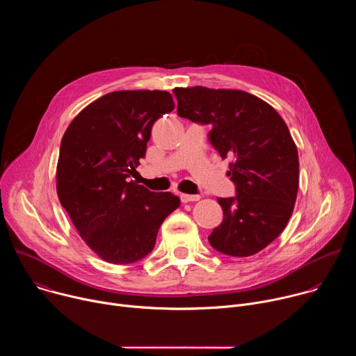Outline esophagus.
Here are the masks:
<instances>
[{"mask_svg":"<svg viewBox=\"0 0 356 356\" xmlns=\"http://www.w3.org/2000/svg\"><path fill=\"white\" fill-rule=\"evenodd\" d=\"M201 197L198 194H180V200L183 202H190V201H198Z\"/></svg>","mask_w":356,"mask_h":356,"instance_id":"34e87169","label":"esophagus"}]
</instances>
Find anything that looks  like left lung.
<instances>
[{"label":"left lung","instance_id":"1","mask_svg":"<svg viewBox=\"0 0 356 356\" xmlns=\"http://www.w3.org/2000/svg\"><path fill=\"white\" fill-rule=\"evenodd\" d=\"M177 114L211 125L210 142L222 159L236 195L217 198L222 222L209 241L228 257L255 255L286 228L298 190V154L290 131L266 101L241 90L176 87Z\"/></svg>","mask_w":356,"mask_h":356}]
</instances>
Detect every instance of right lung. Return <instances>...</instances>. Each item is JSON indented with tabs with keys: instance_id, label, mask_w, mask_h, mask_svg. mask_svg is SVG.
Wrapping results in <instances>:
<instances>
[{
	"instance_id": "add662e5",
	"label": "right lung",
	"mask_w": 356,
	"mask_h": 356,
	"mask_svg": "<svg viewBox=\"0 0 356 356\" xmlns=\"http://www.w3.org/2000/svg\"><path fill=\"white\" fill-rule=\"evenodd\" d=\"M173 108L168 91H113L81 110L62 138L60 204L106 262L127 265L146 257L165 218L180 206L177 195L152 193L129 180L145 156L152 125Z\"/></svg>"
}]
</instances>
